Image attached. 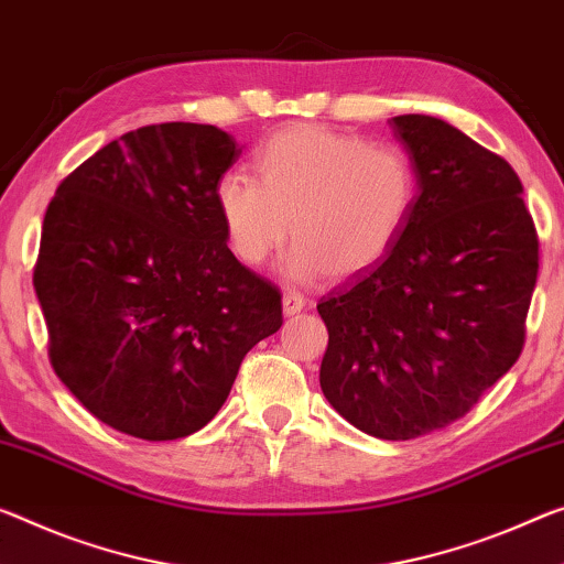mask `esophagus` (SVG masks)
<instances>
[{
	"mask_svg": "<svg viewBox=\"0 0 564 564\" xmlns=\"http://www.w3.org/2000/svg\"><path fill=\"white\" fill-rule=\"evenodd\" d=\"M301 308H306V299H303L299 291H285L283 293V314L293 316V314H299Z\"/></svg>",
	"mask_w": 564,
	"mask_h": 564,
	"instance_id": "obj_1",
	"label": "esophagus"
}]
</instances>
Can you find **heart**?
Here are the masks:
<instances>
[{
  "label": "heart",
  "mask_w": 564,
  "mask_h": 564,
  "mask_svg": "<svg viewBox=\"0 0 564 564\" xmlns=\"http://www.w3.org/2000/svg\"><path fill=\"white\" fill-rule=\"evenodd\" d=\"M256 177L226 173L216 208L230 253L261 265L296 240L293 279L334 281L369 271L404 236L419 200V173L397 142H366L326 124H291L253 155Z\"/></svg>",
  "instance_id": "heart-1"
}]
</instances>
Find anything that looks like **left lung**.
<instances>
[{
  "instance_id": "obj_1",
  "label": "left lung",
  "mask_w": 564,
  "mask_h": 564,
  "mask_svg": "<svg viewBox=\"0 0 564 564\" xmlns=\"http://www.w3.org/2000/svg\"><path fill=\"white\" fill-rule=\"evenodd\" d=\"M419 173L394 250L318 303L321 389L379 440L457 422L520 359L540 240L512 165L429 115L389 120Z\"/></svg>"
}]
</instances>
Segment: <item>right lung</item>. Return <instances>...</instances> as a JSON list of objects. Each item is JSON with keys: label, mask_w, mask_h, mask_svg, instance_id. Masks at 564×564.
Segmentation results:
<instances>
[{"label": "right lung", "mask_w": 564, "mask_h": 564, "mask_svg": "<svg viewBox=\"0 0 564 564\" xmlns=\"http://www.w3.org/2000/svg\"><path fill=\"white\" fill-rule=\"evenodd\" d=\"M238 155L213 124H145L75 167L44 213L32 283L50 364L122 434L198 432L283 324L281 291L230 253L216 208Z\"/></svg>", "instance_id": "obj_1"}]
</instances>
